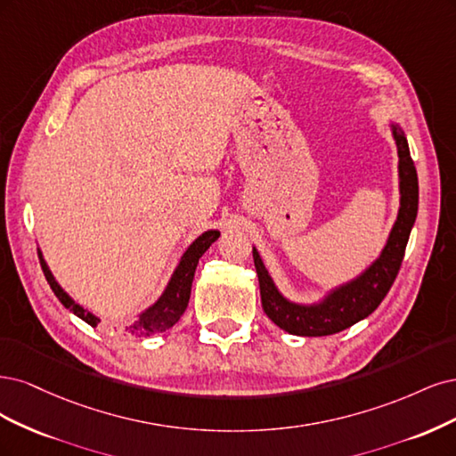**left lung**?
Listing matches in <instances>:
<instances>
[{
  "instance_id": "1",
  "label": "left lung",
  "mask_w": 456,
  "mask_h": 456,
  "mask_svg": "<svg viewBox=\"0 0 456 456\" xmlns=\"http://www.w3.org/2000/svg\"><path fill=\"white\" fill-rule=\"evenodd\" d=\"M392 132L400 157V214L392 227L383 254L360 278L335 289L320 305H296L284 299L281 291L274 288L267 269L263 267L259 254L254 249V265L259 278L263 311L284 331L301 337L339 333L354 326L356 322L363 320L365 316H370L390 291L395 276L400 273L411 227L415 224L419 210V178L415 163L411 159L409 145L402 128L394 126Z\"/></svg>"
}]
</instances>
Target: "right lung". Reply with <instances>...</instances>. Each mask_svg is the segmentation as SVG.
Masks as SVG:
<instances>
[{
  "mask_svg": "<svg viewBox=\"0 0 456 456\" xmlns=\"http://www.w3.org/2000/svg\"><path fill=\"white\" fill-rule=\"evenodd\" d=\"M219 239V231H207L202 232L200 237L187 248V252L183 254L178 269H175L172 281L168 284V288L165 289L160 299L150 306L138 320L132 322L130 326H126V333L132 337H150L160 331L170 330L175 322L182 318V314L185 313L187 303H189V296H191V284H193V276H195V269L199 265V259L202 257V254L212 246V242H216ZM39 263L43 274H45L47 282L51 286V289L54 291V296L58 297L66 308L79 316L81 320H85L89 326H98V318L91 313H86L83 306H79L76 301H73L68 293L54 282V278L47 267V263L43 261L41 254H39Z\"/></svg>",
  "mask_w": 456,
  "mask_h": 456,
  "instance_id": "1",
  "label": "right lung"
}]
</instances>
